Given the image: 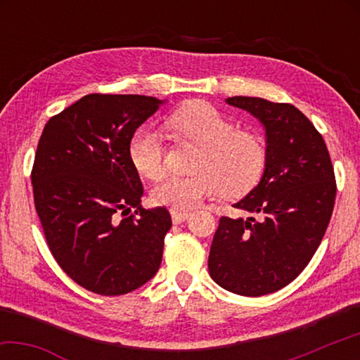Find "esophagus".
Wrapping results in <instances>:
<instances>
[{
	"instance_id": "34e87169",
	"label": "esophagus",
	"mask_w": 360,
	"mask_h": 360,
	"mask_svg": "<svg viewBox=\"0 0 360 360\" xmlns=\"http://www.w3.org/2000/svg\"><path fill=\"white\" fill-rule=\"evenodd\" d=\"M169 212H172V219H173V222H174V224H181V222H184L186 219H187L188 216H191V211L172 210Z\"/></svg>"
}]
</instances>
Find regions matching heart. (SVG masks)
I'll list each match as a JSON object with an SVG mask.
<instances>
[{"mask_svg":"<svg viewBox=\"0 0 360 360\" xmlns=\"http://www.w3.org/2000/svg\"><path fill=\"white\" fill-rule=\"evenodd\" d=\"M176 141L198 146L191 176H169L152 188V202L172 210L188 211L205 198L221 193L240 198L259 184L266 165V146L259 133L238 130L219 109L193 101L176 109L165 122ZM165 141L157 130L139 127L129 143L136 172L148 179L165 173Z\"/></svg>","mask_w":360,"mask_h":360,"instance_id":"heart-1","label":"heart"}]
</instances>
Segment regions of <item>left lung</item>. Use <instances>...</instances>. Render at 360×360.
<instances>
[{
	"label": "left lung",
	"mask_w": 360,
	"mask_h": 360,
	"mask_svg": "<svg viewBox=\"0 0 360 360\" xmlns=\"http://www.w3.org/2000/svg\"><path fill=\"white\" fill-rule=\"evenodd\" d=\"M227 103L264 124L266 165L259 186L233 205L251 217L219 219L208 268L221 288L260 297L309 264L330 222L337 182L324 138L295 106L255 96Z\"/></svg>",
	"instance_id": "8db88e82"
}]
</instances>
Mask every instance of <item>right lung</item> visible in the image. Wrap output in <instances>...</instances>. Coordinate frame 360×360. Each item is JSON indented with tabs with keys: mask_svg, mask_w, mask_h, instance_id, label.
<instances>
[{
	"mask_svg": "<svg viewBox=\"0 0 360 360\" xmlns=\"http://www.w3.org/2000/svg\"><path fill=\"white\" fill-rule=\"evenodd\" d=\"M160 105L154 96L90 94L52 115L39 138L32 184L47 246L95 294H129L162 264L172 217L165 206L143 208L129 155L131 135Z\"/></svg>",
	"mask_w": 360,
	"mask_h": 360,
	"instance_id": "add662e5",
	"label": "right lung"
}]
</instances>
